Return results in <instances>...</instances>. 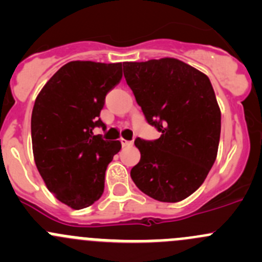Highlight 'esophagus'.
<instances>
[{"label": "esophagus", "instance_id": "34e87169", "mask_svg": "<svg viewBox=\"0 0 262 262\" xmlns=\"http://www.w3.org/2000/svg\"><path fill=\"white\" fill-rule=\"evenodd\" d=\"M120 142H121V146H123V147L133 146V142H132V141H126V139H124V138H121Z\"/></svg>", "mask_w": 262, "mask_h": 262}]
</instances>
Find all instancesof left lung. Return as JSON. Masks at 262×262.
I'll return each instance as SVG.
<instances>
[{
    "label": "left lung",
    "instance_id": "left-lung-1",
    "mask_svg": "<svg viewBox=\"0 0 262 262\" xmlns=\"http://www.w3.org/2000/svg\"><path fill=\"white\" fill-rule=\"evenodd\" d=\"M124 77L149 125L161 137L137 138L141 161L132 180L148 196L165 203L196 191L215 162L221 110L210 80L175 59L124 62Z\"/></svg>",
    "mask_w": 262,
    "mask_h": 262
}]
</instances>
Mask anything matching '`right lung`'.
Wrapping results in <instances>:
<instances>
[{
  "instance_id": "add662e5",
  "label": "right lung",
  "mask_w": 262,
  "mask_h": 262,
  "mask_svg": "<svg viewBox=\"0 0 262 262\" xmlns=\"http://www.w3.org/2000/svg\"><path fill=\"white\" fill-rule=\"evenodd\" d=\"M121 63L73 60L53 75L35 100L31 142L35 165L50 192L72 209L101 198L105 172L119 141L95 136L107 92L123 77Z\"/></svg>"
}]
</instances>
